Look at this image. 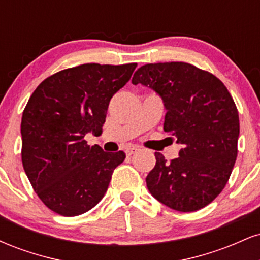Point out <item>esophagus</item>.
Masks as SVG:
<instances>
[{
    "label": "esophagus",
    "mask_w": 260,
    "mask_h": 260,
    "mask_svg": "<svg viewBox=\"0 0 260 260\" xmlns=\"http://www.w3.org/2000/svg\"><path fill=\"white\" fill-rule=\"evenodd\" d=\"M139 150V148L138 147H132V148H128L127 150H126V154L128 155V156H131V155H133V154H136L137 151Z\"/></svg>",
    "instance_id": "34e87169"
}]
</instances>
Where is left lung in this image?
<instances>
[{"label":"left lung","mask_w":260,"mask_h":260,"mask_svg":"<svg viewBox=\"0 0 260 260\" xmlns=\"http://www.w3.org/2000/svg\"><path fill=\"white\" fill-rule=\"evenodd\" d=\"M133 84L149 86L166 109L164 131L182 144L180 156L156 164L147 176L155 199L177 211L207 207L228 183L237 157L238 111L228 88L214 74L186 62L149 63Z\"/></svg>","instance_id":"1"}]
</instances>
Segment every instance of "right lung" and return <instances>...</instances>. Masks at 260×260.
<instances>
[{
  "instance_id": "obj_1",
  "label": "right lung",
  "mask_w": 260,
  "mask_h": 260,
  "mask_svg": "<svg viewBox=\"0 0 260 260\" xmlns=\"http://www.w3.org/2000/svg\"><path fill=\"white\" fill-rule=\"evenodd\" d=\"M137 63H85L59 71L39 84L22 116V162L41 202L63 216L84 214L105 196L123 151L88 145L100 134L110 100Z\"/></svg>"
}]
</instances>
